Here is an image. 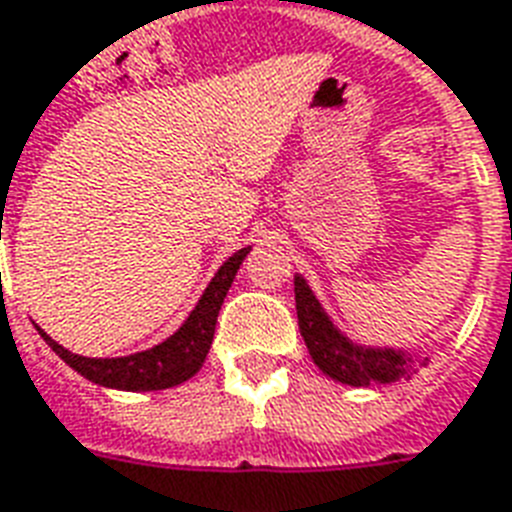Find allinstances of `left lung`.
<instances>
[{
	"mask_svg": "<svg viewBox=\"0 0 512 512\" xmlns=\"http://www.w3.org/2000/svg\"><path fill=\"white\" fill-rule=\"evenodd\" d=\"M296 315H299V331L304 344L310 350L312 360L318 363L323 374L352 387H368L371 382H395L408 374V360L403 352L395 350H363L347 342L320 310L318 299L312 296L307 283L296 277Z\"/></svg>",
	"mask_w": 512,
	"mask_h": 512,
	"instance_id": "8db88e82",
	"label": "left lung"
}]
</instances>
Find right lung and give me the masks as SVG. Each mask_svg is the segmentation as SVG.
Instances as JSON below:
<instances>
[{"mask_svg": "<svg viewBox=\"0 0 512 512\" xmlns=\"http://www.w3.org/2000/svg\"><path fill=\"white\" fill-rule=\"evenodd\" d=\"M245 256H248V248L237 251L235 256H229L221 264V269L216 272L211 285L205 288L202 299L197 301V307L186 318L184 326L178 328L170 339L152 347V350L136 352V355H128V358H82V355H74L58 342H53L42 328H37V331L58 358L66 360L77 374H82L90 382L114 387V390H165V387H176V384L192 379L205 363V355L211 350L221 304H224V296H227L229 285L235 280L237 269H240Z\"/></svg>", "mask_w": 512, "mask_h": 512, "instance_id": "1", "label": "right lung"}]
</instances>
